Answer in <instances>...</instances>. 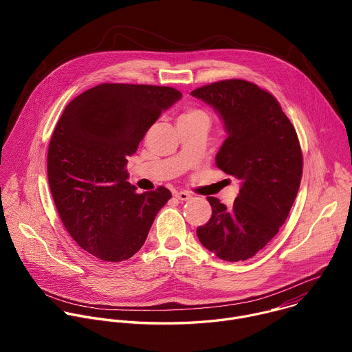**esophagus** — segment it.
<instances>
[{
    "mask_svg": "<svg viewBox=\"0 0 352 352\" xmlns=\"http://www.w3.org/2000/svg\"><path fill=\"white\" fill-rule=\"evenodd\" d=\"M175 197H178L179 200H188L192 197V195L186 190H178V192H175Z\"/></svg>",
    "mask_w": 352,
    "mask_h": 352,
    "instance_id": "34e87169",
    "label": "esophagus"
}]
</instances>
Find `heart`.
<instances>
[{
	"mask_svg": "<svg viewBox=\"0 0 352 352\" xmlns=\"http://www.w3.org/2000/svg\"><path fill=\"white\" fill-rule=\"evenodd\" d=\"M199 116H206L204 111H199V110H190L186 111L185 114H182L181 117H199Z\"/></svg>",
	"mask_w": 352,
	"mask_h": 352,
	"instance_id": "b5f03b06",
	"label": "heart"
}]
</instances>
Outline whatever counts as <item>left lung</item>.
I'll use <instances>...</instances> for the list:
<instances>
[{
  "mask_svg": "<svg viewBox=\"0 0 352 352\" xmlns=\"http://www.w3.org/2000/svg\"><path fill=\"white\" fill-rule=\"evenodd\" d=\"M190 94L223 121L227 139L216 166L239 179L231 208L208 197L213 213L197 238L223 261H246L278 232L296 197L302 153L295 128L269 91L246 80H221Z\"/></svg>",
  "mask_w": 352,
  "mask_h": 352,
  "instance_id": "left-lung-1",
  "label": "left lung"
}]
</instances>
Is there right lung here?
<instances>
[{
  "instance_id": "right-lung-1",
  "label": "right lung",
  "mask_w": 352,
  "mask_h": 352,
  "mask_svg": "<svg viewBox=\"0 0 352 352\" xmlns=\"http://www.w3.org/2000/svg\"><path fill=\"white\" fill-rule=\"evenodd\" d=\"M181 97L167 86L103 83L65 107L48 146V184L64 227L90 255L132 258L171 197L164 186L136 193L125 166Z\"/></svg>"
}]
</instances>
